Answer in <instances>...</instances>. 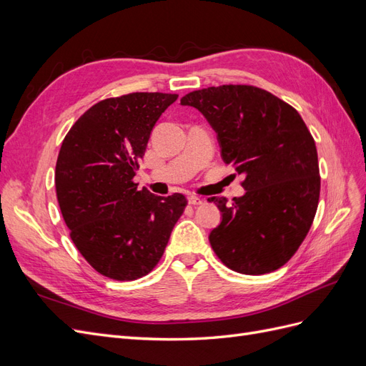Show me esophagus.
Here are the masks:
<instances>
[{"label": "esophagus", "mask_w": 366, "mask_h": 366, "mask_svg": "<svg viewBox=\"0 0 366 366\" xmlns=\"http://www.w3.org/2000/svg\"><path fill=\"white\" fill-rule=\"evenodd\" d=\"M203 203H204V200H203V198H200V197H197V195H191L189 197V204H192V206H200Z\"/></svg>", "instance_id": "34e87169"}]
</instances>
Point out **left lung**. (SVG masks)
<instances>
[{
	"mask_svg": "<svg viewBox=\"0 0 366 366\" xmlns=\"http://www.w3.org/2000/svg\"><path fill=\"white\" fill-rule=\"evenodd\" d=\"M217 131L224 163L244 175L242 197L209 198L223 219L209 235L217 257L242 274L278 270L302 244L317 210L320 175L312 132L296 109L253 85L182 97Z\"/></svg>",
	"mask_w": 366,
	"mask_h": 366,
	"instance_id": "left-lung-1",
	"label": "left lung"
}]
</instances>
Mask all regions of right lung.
<instances>
[{
	"label": "right lung",
	"mask_w": 366,
	"mask_h": 366,
	"mask_svg": "<svg viewBox=\"0 0 366 366\" xmlns=\"http://www.w3.org/2000/svg\"><path fill=\"white\" fill-rule=\"evenodd\" d=\"M179 94L129 93L94 104L62 140L54 171L70 238L86 262L116 281L148 274L184 212L182 194L137 189L149 134Z\"/></svg>",
	"instance_id": "1"
}]
</instances>
